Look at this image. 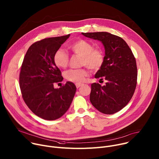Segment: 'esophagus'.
<instances>
[{
  "mask_svg": "<svg viewBox=\"0 0 159 159\" xmlns=\"http://www.w3.org/2000/svg\"><path fill=\"white\" fill-rule=\"evenodd\" d=\"M83 85L82 84H80V83H79V84H75L76 87H77V89H78V88H79V87H80L81 85Z\"/></svg>",
  "mask_w": 159,
  "mask_h": 159,
  "instance_id": "obj_1",
  "label": "esophagus"
}]
</instances>
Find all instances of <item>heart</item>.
Listing matches in <instances>:
<instances>
[{
  "mask_svg": "<svg viewBox=\"0 0 159 159\" xmlns=\"http://www.w3.org/2000/svg\"><path fill=\"white\" fill-rule=\"evenodd\" d=\"M69 48L75 55L80 57V64L86 66L93 72L99 70L104 63V55L102 51L98 48H94L93 44L85 39H77L69 44ZM69 61L68 53L63 49L56 50L53 55L55 65L61 69L66 67ZM88 75L86 67L78 69H70L65 72V79L72 82L79 84L85 80Z\"/></svg>",
  "mask_w": 159,
  "mask_h": 159,
  "instance_id": "heart-1",
  "label": "heart"
}]
</instances>
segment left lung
Returning <instances> with one entry per match:
<instances>
[{"instance_id": "1", "label": "left lung", "mask_w": 159, "mask_h": 159, "mask_svg": "<svg viewBox=\"0 0 159 159\" xmlns=\"http://www.w3.org/2000/svg\"><path fill=\"white\" fill-rule=\"evenodd\" d=\"M82 34L101 41L105 48L104 63L95 77L106 83L104 86L91 84L90 102L104 114H114L127 105L137 87L138 73L134 55L126 41L116 35L107 32Z\"/></svg>"}]
</instances>
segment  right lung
Instances as JSON below:
<instances>
[{"mask_svg": "<svg viewBox=\"0 0 159 159\" xmlns=\"http://www.w3.org/2000/svg\"><path fill=\"white\" fill-rule=\"evenodd\" d=\"M70 34L48 38L28 48L19 74V86L24 101L34 115L46 120H55L69 109L76 92L75 84L66 82L59 89L53 84L63 78L55 65L53 55Z\"/></svg>", "mask_w": 159, "mask_h": 159, "instance_id": "right-lung-1", "label": "right lung"}]
</instances>
